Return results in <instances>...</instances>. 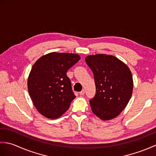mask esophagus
<instances>
[{
    "instance_id": "1",
    "label": "esophagus",
    "mask_w": 156,
    "mask_h": 156,
    "mask_svg": "<svg viewBox=\"0 0 156 156\" xmlns=\"http://www.w3.org/2000/svg\"><path fill=\"white\" fill-rule=\"evenodd\" d=\"M84 93H85V90H84V89H83V90H82V91H80V92H79V94H80L81 96L84 95Z\"/></svg>"
}]
</instances>
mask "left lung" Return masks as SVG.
I'll use <instances>...</instances> for the list:
<instances>
[{"mask_svg": "<svg viewBox=\"0 0 156 156\" xmlns=\"http://www.w3.org/2000/svg\"><path fill=\"white\" fill-rule=\"evenodd\" d=\"M85 61L93 72L96 85V94L90 101L92 111L101 120L115 118L131 97L133 81L131 70L111 55H90Z\"/></svg>", "mask_w": 156, "mask_h": 156, "instance_id": "obj_1", "label": "left lung"}]
</instances>
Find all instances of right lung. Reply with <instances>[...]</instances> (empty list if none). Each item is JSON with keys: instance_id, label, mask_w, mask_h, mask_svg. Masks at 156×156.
<instances>
[{"instance_id": "add662e5", "label": "right lung", "mask_w": 156, "mask_h": 156, "mask_svg": "<svg viewBox=\"0 0 156 156\" xmlns=\"http://www.w3.org/2000/svg\"><path fill=\"white\" fill-rule=\"evenodd\" d=\"M80 59L76 54L51 52L35 62L27 88L35 107L43 116L58 119L69 108L76 96L66 72Z\"/></svg>"}]
</instances>
